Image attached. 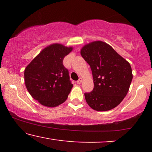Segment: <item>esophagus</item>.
<instances>
[{
  "label": "esophagus",
  "instance_id": "1",
  "mask_svg": "<svg viewBox=\"0 0 152 152\" xmlns=\"http://www.w3.org/2000/svg\"><path fill=\"white\" fill-rule=\"evenodd\" d=\"M81 81H82V78H79V79H78V81H76V83H77L78 84H80V83H81Z\"/></svg>",
  "mask_w": 152,
  "mask_h": 152
}]
</instances>
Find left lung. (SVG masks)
Segmentation results:
<instances>
[{"instance_id": "left-lung-1", "label": "left lung", "mask_w": 152, "mask_h": 152, "mask_svg": "<svg viewBox=\"0 0 152 152\" xmlns=\"http://www.w3.org/2000/svg\"><path fill=\"white\" fill-rule=\"evenodd\" d=\"M81 54L90 66L94 79V89L84 93L87 104L98 111L114 109L126 96L132 83L129 63L99 41L83 46Z\"/></svg>"}]
</instances>
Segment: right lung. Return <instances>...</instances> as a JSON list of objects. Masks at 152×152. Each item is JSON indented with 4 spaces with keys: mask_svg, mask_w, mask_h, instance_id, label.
Masks as SVG:
<instances>
[{
    "mask_svg": "<svg viewBox=\"0 0 152 152\" xmlns=\"http://www.w3.org/2000/svg\"><path fill=\"white\" fill-rule=\"evenodd\" d=\"M71 50V47L52 44L26 66L24 71L26 88L42 105L55 107L67 99L73 84L63 60Z\"/></svg>",
    "mask_w": 152,
    "mask_h": 152,
    "instance_id": "obj_1",
    "label": "right lung"
}]
</instances>
